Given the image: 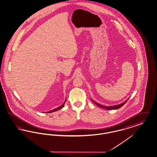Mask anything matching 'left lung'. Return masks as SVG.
Listing matches in <instances>:
<instances>
[{"mask_svg":"<svg viewBox=\"0 0 157 157\" xmlns=\"http://www.w3.org/2000/svg\"><path fill=\"white\" fill-rule=\"evenodd\" d=\"M128 100V99H127ZM127 101H125L124 103H121V104H120L119 105H116V106H102V105H99V104H98V103H96V102H94V103L96 105H98V106L100 107H101V108H104V109H106L107 110H112V109H119L121 107L123 106L124 104H125V103L127 102Z\"/></svg>","mask_w":157,"mask_h":157,"instance_id":"8db88e82","label":"left lung"}]
</instances>
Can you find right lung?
<instances>
[{"instance_id": "1", "label": "right lung", "mask_w": 157, "mask_h": 157, "mask_svg": "<svg viewBox=\"0 0 157 157\" xmlns=\"http://www.w3.org/2000/svg\"><path fill=\"white\" fill-rule=\"evenodd\" d=\"M65 101H66V100H65ZM65 102L63 103V105H62L61 106H60L57 107V108L55 109H54V110H51V111L48 112H47V113H51V112H56V110H59V109H62L63 107L64 106V104H65Z\"/></svg>"}]
</instances>
